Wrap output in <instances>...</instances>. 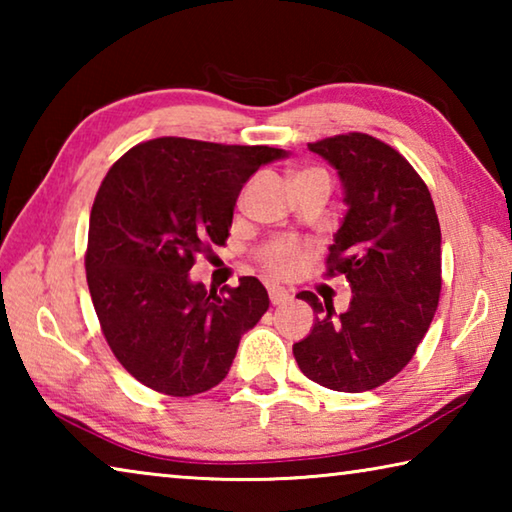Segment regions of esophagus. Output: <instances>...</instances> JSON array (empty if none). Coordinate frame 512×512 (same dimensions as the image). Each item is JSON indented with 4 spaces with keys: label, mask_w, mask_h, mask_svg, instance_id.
I'll use <instances>...</instances> for the list:
<instances>
[{
    "label": "esophagus",
    "mask_w": 512,
    "mask_h": 512,
    "mask_svg": "<svg viewBox=\"0 0 512 512\" xmlns=\"http://www.w3.org/2000/svg\"><path fill=\"white\" fill-rule=\"evenodd\" d=\"M268 298H271V305H284V302H289L291 300V296H289V291H284L282 287H271L268 289Z\"/></svg>",
    "instance_id": "1"
}]
</instances>
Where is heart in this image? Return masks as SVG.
<instances>
[{
  "instance_id": "obj_1",
  "label": "heart",
  "mask_w": 512,
  "mask_h": 512,
  "mask_svg": "<svg viewBox=\"0 0 512 512\" xmlns=\"http://www.w3.org/2000/svg\"><path fill=\"white\" fill-rule=\"evenodd\" d=\"M307 173V171H305ZM300 176V173H298ZM264 264L271 268L273 273L284 275L293 271L298 266V250L293 248V244H287V241H280V244H273L264 250Z\"/></svg>"
}]
</instances>
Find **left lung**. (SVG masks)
Instances as JSON below:
<instances>
[{
	"instance_id": "8db88e82",
	"label": "left lung",
	"mask_w": 512,
	"mask_h": 512,
	"mask_svg": "<svg viewBox=\"0 0 512 512\" xmlns=\"http://www.w3.org/2000/svg\"><path fill=\"white\" fill-rule=\"evenodd\" d=\"M336 169L345 214L327 275L350 282L343 314L298 293L316 314L293 343L302 375L341 393L372 391L413 359L440 298V223L424 180L391 146L363 133L309 144Z\"/></svg>"
}]
</instances>
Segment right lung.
Returning <instances> with one entry per match:
<instances>
[{
    "instance_id": "1",
    "label": "right lung",
    "mask_w": 512,
    "mask_h": 512,
    "mask_svg": "<svg viewBox=\"0 0 512 512\" xmlns=\"http://www.w3.org/2000/svg\"><path fill=\"white\" fill-rule=\"evenodd\" d=\"M289 151L160 137L119 158L90 214L88 287L121 366L153 391L189 397L221 384L241 336L268 309L257 277L219 296L194 257L223 246L250 176Z\"/></svg>"
}]
</instances>
